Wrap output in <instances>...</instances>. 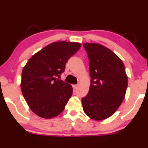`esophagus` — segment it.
<instances>
[{
  "instance_id": "1",
  "label": "esophagus",
  "mask_w": 148,
  "mask_h": 148,
  "mask_svg": "<svg viewBox=\"0 0 148 148\" xmlns=\"http://www.w3.org/2000/svg\"><path fill=\"white\" fill-rule=\"evenodd\" d=\"M72 87H73L74 89H76L78 87V84H75V85H73V86H72Z\"/></svg>"
}]
</instances>
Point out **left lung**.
Masks as SVG:
<instances>
[{
	"label": "left lung",
	"instance_id": "8db88e82",
	"mask_svg": "<svg viewBox=\"0 0 148 148\" xmlns=\"http://www.w3.org/2000/svg\"><path fill=\"white\" fill-rule=\"evenodd\" d=\"M88 53L90 75L88 93L82 99L84 113L95 120L111 116L124 99L128 79L122 60L99 43H83Z\"/></svg>",
	"mask_w": 148,
	"mask_h": 148
}]
</instances>
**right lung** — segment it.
Instances as JSON below:
<instances>
[{
	"mask_svg": "<svg viewBox=\"0 0 148 148\" xmlns=\"http://www.w3.org/2000/svg\"><path fill=\"white\" fill-rule=\"evenodd\" d=\"M80 43L53 42L29 60L22 71L21 91L32 111L50 119L64 111L72 95V87L60 80L68 60L79 50Z\"/></svg>",
	"mask_w": 148,
	"mask_h": 148,
	"instance_id": "add662e5",
	"label": "right lung"
}]
</instances>
